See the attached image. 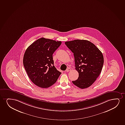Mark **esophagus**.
Segmentation results:
<instances>
[{"mask_svg":"<svg viewBox=\"0 0 125 125\" xmlns=\"http://www.w3.org/2000/svg\"><path fill=\"white\" fill-rule=\"evenodd\" d=\"M71 69H70V68H68L67 69V70H66V72H70V71H71Z\"/></svg>","mask_w":125,"mask_h":125,"instance_id":"obj_1","label":"esophagus"}]
</instances>
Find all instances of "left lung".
Listing matches in <instances>:
<instances>
[{
	"mask_svg": "<svg viewBox=\"0 0 125 125\" xmlns=\"http://www.w3.org/2000/svg\"><path fill=\"white\" fill-rule=\"evenodd\" d=\"M65 44L73 53L75 69L79 73L78 79L72 82L82 89L89 87L98 77L102 69V53L89 41L76 39Z\"/></svg>",
	"mask_w": 125,
	"mask_h": 125,
	"instance_id": "obj_1",
	"label": "left lung"
}]
</instances>
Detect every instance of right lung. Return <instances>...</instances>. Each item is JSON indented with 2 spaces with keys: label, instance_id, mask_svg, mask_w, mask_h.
<instances>
[{
  "label": "right lung",
  "instance_id": "obj_1",
  "mask_svg": "<svg viewBox=\"0 0 125 125\" xmlns=\"http://www.w3.org/2000/svg\"><path fill=\"white\" fill-rule=\"evenodd\" d=\"M61 44V41L42 38L26 49L23 65L30 79L38 86L50 87L61 74L54 66L52 58V54Z\"/></svg>",
  "mask_w": 125,
  "mask_h": 125
}]
</instances>
